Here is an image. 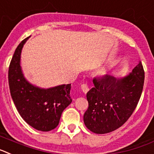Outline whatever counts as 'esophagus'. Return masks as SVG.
<instances>
[{"mask_svg": "<svg viewBox=\"0 0 154 154\" xmlns=\"http://www.w3.org/2000/svg\"><path fill=\"white\" fill-rule=\"evenodd\" d=\"M81 90H82V91L84 92L85 94L88 93V91H89V88H88V86L86 85V84H83V85H81Z\"/></svg>", "mask_w": 154, "mask_h": 154, "instance_id": "esophagus-1", "label": "esophagus"}]
</instances>
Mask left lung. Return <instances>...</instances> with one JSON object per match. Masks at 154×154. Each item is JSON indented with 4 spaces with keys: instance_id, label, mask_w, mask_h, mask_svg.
I'll list each match as a JSON object with an SVG mask.
<instances>
[{
    "instance_id": "left-lung-1",
    "label": "left lung",
    "mask_w": 154,
    "mask_h": 154,
    "mask_svg": "<svg viewBox=\"0 0 154 154\" xmlns=\"http://www.w3.org/2000/svg\"><path fill=\"white\" fill-rule=\"evenodd\" d=\"M141 61L123 77L105 75L94 78V87L87 93L88 109L84 122L97 134L111 133L129 119L140 101L144 84Z\"/></svg>"
}]
</instances>
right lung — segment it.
Here are the masks:
<instances>
[{
	"label": "right lung",
	"mask_w": 154,
	"mask_h": 154,
	"mask_svg": "<svg viewBox=\"0 0 154 154\" xmlns=\"http://www.w3.org/2000/svg\"><path fill=\"white\" fill-rule=\"evenodd\" d=\"M29 37L21 41L13 55L8 70L9 88L21 118L34 129L48 132L58 125L62 112L71 103V85L45 89L26 80L21 69V53Z\"/></svg>",
	"instance_id": "obj_1"
}]
</instances>
